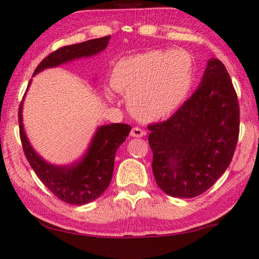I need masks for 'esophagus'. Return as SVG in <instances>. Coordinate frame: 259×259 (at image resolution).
<instances>
[{"label":"esophagus","instance_id":"esophagus-1","mask_svg":"<svg viewBox=\"0 0 259 259\" xmlns=\"http://www.w3.org/2000/svg\"><path fill=\"white\" fill-rule=\"evenodd\" d=\"M144 134H146V133H144L143 130L139 126L133 127L132 132H130V135H132L133 137H142V136H144Z\"/></svg>","mask_w":259,"mask_h":259}]
</instances>
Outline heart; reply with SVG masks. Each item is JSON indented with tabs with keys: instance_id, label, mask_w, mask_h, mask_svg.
Wrapping results in <instances>:
<instances>
[{
	"instance_id": "heart-1",
	"label": "heart",
	"mask_w": 259,
	"mask_h": 259,
	"mask_svg": "<svg viewBox=\"0 0 259 259\" xmlns=\"http://www.w3.org/2000/svg\"><path fill=\"white\" fill-rule=\"evenodd\" d=\"M193 82V60L187 52L149 51L124 58L115 65L111 85L127 97L130 111L146 120L174 112L187 97ZM106 97L112 101L110 91Z\"/></svg>"
}]
</instances>
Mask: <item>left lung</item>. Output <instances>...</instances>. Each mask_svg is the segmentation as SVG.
I'll return each instance as SVG.
<instances>
[{
	"instance_id": "1",
	"label": "left lung",
	"mask_w": 259,
	"mask_h": 259,
	"mask_svg": "<svg viewBox=\"0 0 259 259\" xmlns=\"http://www.w3.org/2000/svg\"><path fill=\"white\" fill-rule=\"evenodd\" d=\"M148 130L154 177L165 194L194 198L211 188L230 165L239 135L237 94L222 61L211 58L191 98Z\"/></svg>"
}]
</instances>
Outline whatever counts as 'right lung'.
<instances>
[{"label":"right lung","instance_id":"1","mask_svg":"<svg viewBox=\"0 0 259 259\" xmlns=\"http://www.w3.org/2000/svg\"><path fill=\"white\" fill-rule=\"evenodd\" d=\"M109 40L110 36H104L61 47L41 61L33 77L46 68L60 66L81 58L94 57L108 47ZM22 108L23 101L19 109L20 139L27 160L41 182L55 196L71 205H86L99 198L110 185L116 151L129 135L132 126L122 123L98 126L85 154L77 162L68 165H58L44 160L34 150L23 127Z\"/></svg>","mask_w":259,"mask_h":259}]
</instances>
